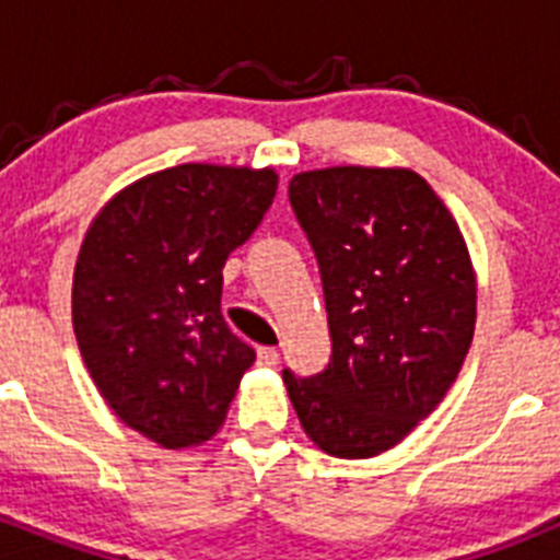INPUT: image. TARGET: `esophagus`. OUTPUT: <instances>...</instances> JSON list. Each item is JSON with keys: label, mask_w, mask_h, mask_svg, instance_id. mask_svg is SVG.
<instances>
[{"label": "esophagus", "mask_w": 560, "mask_h": 560, "mask_svg": "<svg viewBox=\"0 0 560 560\" xmlns=\"http://www.w3.org/2000/svg\"><path fill=\"white\" fill-rule=\"evenodd\" d=\"M257 364L260 368H277L280 364V353L275 348H260L257 350Z\"/></svg>", "instance_id": "obj_1"}]
</instances>
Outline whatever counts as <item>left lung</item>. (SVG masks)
Wrapping results in <instances>:
<instances>
[{"mask_svg": "<svg viewBox=\"0 0 560 560\" xmlns=\"http://www.w3.org/2000/svg\"><path fill=\"white\" fill-rule=\"evenodd\" d=\"M289 201L319 264L330 353L285 389L325 454L364 459L398 446L463 368L477 280L457 221L407 167L296 173Z\"/></svg>", "mask_w": 560, "mask_h": 560, "instance_id": "obj_1", "label": "left lung"}]
</instances>
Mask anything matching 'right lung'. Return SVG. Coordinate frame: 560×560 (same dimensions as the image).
Masks as SVG:
<instances>
[{"label":"right lung","instance_id":"right-lung-1","mask_svg":"<svg viewBox=\"0 0 560 560\" xmlns=\"http://www.w3.org/2000/svg\"><path fill=\"white\" fill-rule=\"evenodd\" d=\"M277 192L271 167L176 165L120 190L83 237L72 328L114 415L165 448L219 432L255 350L221 314L226 257Z\"/></svg>","mask_w":560,"mask_h":560}]
</instances>
